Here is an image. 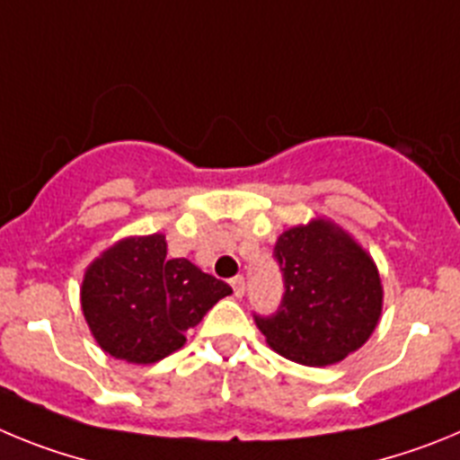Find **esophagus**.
I'll return each instance as SVG.
<instances>
[{"label": "esophagus", "instance_id": "34e87169", "mask_svg": "<svg viewBox=\"0 0 460 460\" xmlns=\"http://www.w3.org/2000/svg\"><path fill=\"white\" fill-rule=\"evenodd\" d=\"M230 286H233L234 295L237 296H243V292H246V280H243V276H234V279H230Z\"/></svg>", "mask_w": 460, "mask_h": 460}]
</instances>
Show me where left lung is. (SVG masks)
Segmentation results:
<instances>
[{
  "mask_svg": "<svg viewBox=\"0 0 460 460\" xmlns=\"http://www.w3.org/2000/svg\"><path fill=\"white\" fill-rule=\"evenodd\" d=\"M274 260L283 296L271 315L253 320L267 343L304 367H327L367 343L382 311L373 260L327 221L292 227L279 237Z\"/></svg>",
  "mask_w": 460,
  "mask_h": 460,
  "instance_id": "1",
  "label": "left lung"
}]
</instances>
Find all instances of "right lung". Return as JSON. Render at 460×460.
<instances>
[{
    "mask_svg": "<svg viewBox=\"0 0 460 460\" xmlns=\"http://www.w3.org/2000/svg\"><path fill=\"white\" fill-rule=\"evenodd\" d=\"M165 255L164 234L124 239L84 274V318L110 357L131 364L164 359L186 343L184 332L233 292L186 258Z\"/></svg>",
    "mask_w": 460,
    "mask_h": 460,
    "instance_id": "1",
    "label": "right lung"
}]
</instances>
